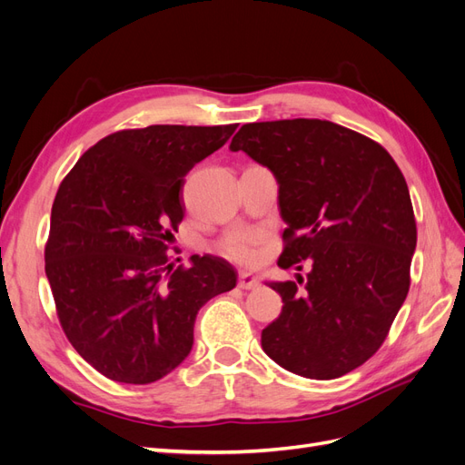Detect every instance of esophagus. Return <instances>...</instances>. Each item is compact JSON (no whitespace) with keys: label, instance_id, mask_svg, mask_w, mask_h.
<instances>
[{"label":"esophagus","instance_id":"1","mask_svg":"<svg viewBox=\"0 0 465 465\" xmlns=\"http://www.w3.org/2000/svg\"><path fill=\"white\" fill-rule=\"evenodd\" d=\"M260 285V281L256 275H252L248 272H241V275H238V287L241 289H256Z\"/></svg>","mask_w":465,"mask_h":465}]
</instances>
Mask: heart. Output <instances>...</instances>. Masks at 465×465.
Here are the masks:
<instances>
[{
	"mask_svg": "<svg viewBox=\"0 0 465 465\" xmlns=\"http://www.w3.org/2000/svg\"><path fill=\"white\" fill-rule=\"evenodd\" d=\"M263 234L258 229H236L221 241V252L238 263H256L262 254Z\"/></svg>",
	"mask_w": 465,
	"mask_h": 465,
	"instance_id": "obj_1",
	"label": "heart"
}]
</instances>
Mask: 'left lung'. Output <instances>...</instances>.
<instances>
[{
	"instance_id": "1",
	"label": "left lung",
	"mask_w": 465,
	"mask_h": 465,
	"mask_svg": "<svg viewBox=\"0 0 465 465\" xmlns=\"http://www.w3.org/2000/svg\"><path fill=\"white\" fill-rule=\"evenodd\" d=\"M231 151L277 176L287 223L277 263H311L297 283H270L283 311L262 331L263 351L304 378L355 371L384 343L410 291L417 224L400 166L371 137L316 118L244 124Z\"/></svg>"
}]
</instances>
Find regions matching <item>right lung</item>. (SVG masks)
<instances>
[{
    "mask_svg": "<svg viewBox=\"0 0 465 465\" xmlns=\"http://www.w3.org/2000/svg\"><path fill=\"white\" fill-rule=\"evenodd\" d=\"M229 125H147L101 139L55 193L46 277L65 337L94 371L157 382L188 357L200 308L236 285L229 262L166 256L184 219V176L229 142Z\"/></svg>",
    "mask_w": 465,
    "mask_h": 465,
    "instance_id": "add662e5",
    "label": "right lung"
}]
</instances>
